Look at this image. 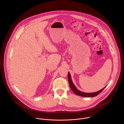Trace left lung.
<instances>
[{
    "instance_id": "8db88e82",
    "label": "left lung",
    "mask_w": 124,
    "mask_h": 124,
    "mask_svg": "<svg viewBox=\"0 0 124 124\" xmlns=\"http://www.w3.org/2000/svg\"><path fill=\"white\" fill-rule=\"evenodd\" d=\"M68 82L69 83V85L71 87V90L73 92V93L76 94L77 95L79 96H81L82 97H94L97 96V95H98L100 93H101V92L106 87H105L104 88L100 90L99 91L94 92V93H85V92H83L82 91H80V90H78L77 88L75 87V86L73 84V83H72V81L71 80V76L70 72H69L68 73Z\"/></svg>"
}]
</instances>
